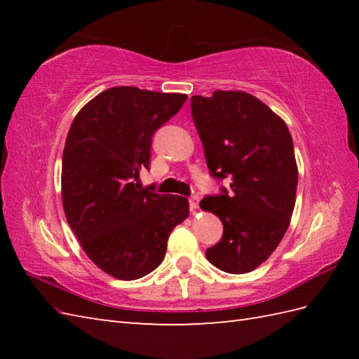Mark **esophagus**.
I'll use <instances>...</instances> for the list:
<instances>
[{
	"label": "esophagus",
	"mask_w": 359,
	"mask_h": 359,
	"mask_svg": "<svg viewBox=\"0 0 359 359\" xmlns=\"http://www.w3.org/2000/svg\"><path fill=\"white\" fill-rule=\"evenodd\" d=\"M188 203H189V210H191V211L197 210V208H199V197H196V196L189 197Z\"/></svg>",
	"instance_id": "esophagus-1"
}]
</instances>
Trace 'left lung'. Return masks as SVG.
Masks as SVG:
<instances>
[{"label":"left lung","instance_id":"1","mask_svg":"<svg viewBox=\"0 0 359 359\" xmlns=\"http://www.w3.org/2000/svg\"><path fill=\"white\" fill-rule=\"evenodd\" d=\"M191 114L210 174L230 179L201 208L222 220L224 234L207 250L219 270L243 274L269 259L293 215L297 166L285 121L242 90L193 95Z\"/></svg>","mask_w":359,"mask_h":359}]
</instances>
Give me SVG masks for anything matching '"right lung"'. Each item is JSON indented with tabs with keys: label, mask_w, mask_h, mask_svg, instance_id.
Returning <instances> with one entry per match:
<instances>
[{
	"label": "right lung",
	"mask_w": 359,
	"mask_h": 359,
	"mask_svg": "<svg viewBox=\"0 0 359 359\" xmlns=\"http://www.w3.org/2000/svg\"><path fill=\"white\" fill-rule=\"evenodd\" d=\"M185 102V94L109 88L83 106L67 133L62 168L67 224L90 261L117 279L156 270L174 226L188 217L187 197L134 184L149 168L152 135Z\"/></svg>",
	"instance_id": "1"
}]
</instances>
